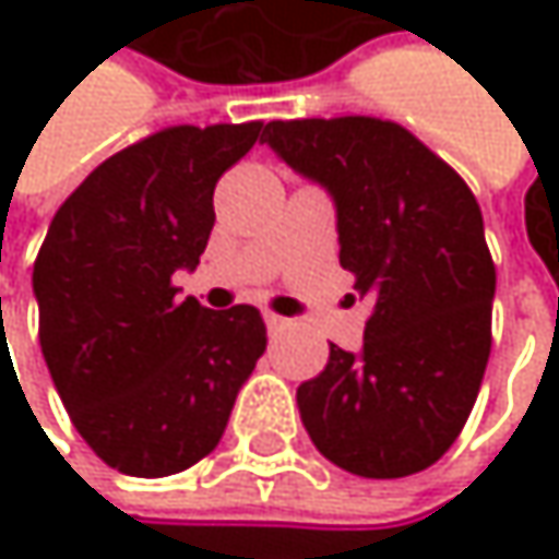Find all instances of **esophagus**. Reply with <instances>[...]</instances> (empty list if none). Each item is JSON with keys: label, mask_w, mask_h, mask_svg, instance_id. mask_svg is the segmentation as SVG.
I'll list each match as a JSON object with an SVG mask.
<instances>
[{"label": "esophagus", "mask_w": 559, "mask_h": 559, "mask_svg": "<svg viewBox=\"0 0 559 559\" xmlns=\"http://www.w3.org/2000/svg\"><path fill=\"white\" fill-rule=\"evenodd\" d=\"M265 323H269V330H284L287 326V320L281 313H272V310L265 313Z\"/></svg>", "instance_id": "obj_1"}]
</instances>
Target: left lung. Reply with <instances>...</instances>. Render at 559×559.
<instances>
[{
    "label": "left lung",
    "mask_w": 559,
    "mask_h": 559,
    "mask_svg": "<svg viewBox=\"0 0 559 559\" xmlns=\"http://www.w3.org/2000/svg\"><path fill=\"white\" fill-rule=\"evenodd\" d=\"M262 142L333 193L340 265L372 300L362 349L330 343L326 369L297 389L313 447L366 479L433 466L492 353L496 262L469 183L376 116L275 119Z\"/></svg>",
    "instance_id": "left-lung-1"
}]
</instances>
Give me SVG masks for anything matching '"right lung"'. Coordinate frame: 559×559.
Wrapping results in <instances>:
<instances>
[{
  "label": "right lung",
  "instance_id": "1",
  "mask_svg": "<svg viewBox=\"0 0 559 559\" xmlns=\"http://www.w3.org/2000/svg\"><path fill=\"white\" fill-rule=\"evenodd\" d=\"M265 122L168 126L106 158L60 203L35 259L38 340L86 447L162 479L216 450L269 346L252 304L177 300L216 223L213 190Z\"/></svg>",
  "mask_w": 559,
  "mask_h": 559
}]
</instances>
